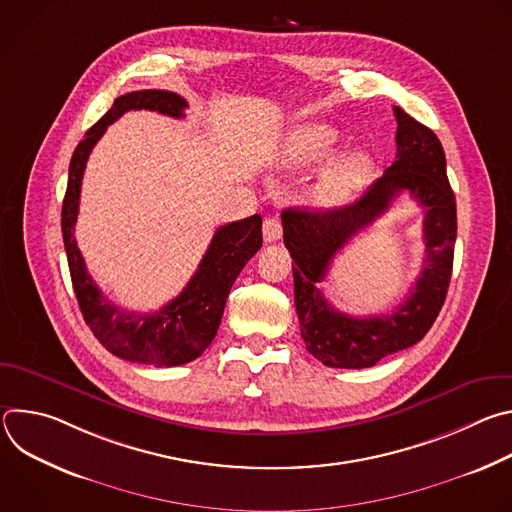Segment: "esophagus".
<instances>
[{"label":"esophagus","instance_id":"esophagus-1","mask_svg":"<svg viewBox=\"0 0 512 512\" xmlns=\"http://www.w3.org/2000/svg\"><path fill=\"white\" fill-rule=\"evenodd\" d=\"M263 239L267 243H275L281 239V223L277 216H267L263 221Z\"/></svg>","mask_w":512,"mask_h":512}]
</instances>
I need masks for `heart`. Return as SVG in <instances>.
<instances>
[{
    "mask_svg": "<svg viewBox=\"0 0 512 512\" xmlns=\"http://www.w3.org/2000/svg\"><path fill=\"white\" fill-rule=\"evenodd\" d=\"M336 141V131L328 125H302L289 135L285 143V162L291 168H308L328 156ZM371 158L350 150L332 160L316 184L312 186V200L318 206H340L348 202L371 178Z\"/></svg>",
    "mask_w": 512,
    "mask_h": 512,
    "instance_id": "b5f03b06",
    "label": "heart"
}]
</instances>
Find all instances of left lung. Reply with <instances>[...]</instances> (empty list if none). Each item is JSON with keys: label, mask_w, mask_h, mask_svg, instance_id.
<instances>
[{"label": "left lung", "mask_w": 512, "mask_h": 512, "mask_svg": "<svg viewBox=\"0 0 512 512\" xmlns=\"http://www.w3.org/2000/svg\"><path fill=\"white\" fill-rule=\"evenodd\" d=\"M397 154L356 202L332 210L285 208L283 243L294 259V294L306 348L326 367L367 369L381 358L417 344L440 314L454 265L456 196L446 174V154L437 135L393 107ZM407 189L424 208L426 259L408 298L391 314L354 319L334 311L321 296L331 259L364 226L388 209Z\"/></svg>", "instance_id": "left-lung-1"}]
</instances>
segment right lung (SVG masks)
Returning <instances> with one entry per match:
<instances>
[{
	"label": "right lung",
	"mask_w": 512,
	"mask_h": 512,
	"mask_svg": "<svg viewBox=\"0 0 512 512\" xmlns=\"http://www.w3.org/2000/svg\"><path fill=\"white\" fill-rule=\"evenodd\" d=\"M186 107L188 103L170 91L148 89L117 97L72 154L62 202V239L70 279L87 326L115 356L152 367H178L198 358L210 346L237 275L263 245L261 216L253 214L218 229L182 294L152 314L127 312L101 294L77 247L75 223L85 166L107 127L131 109H150L180 119Z\"/></svg>",
	"instance_id": "add662e5"
}]
</instances>
